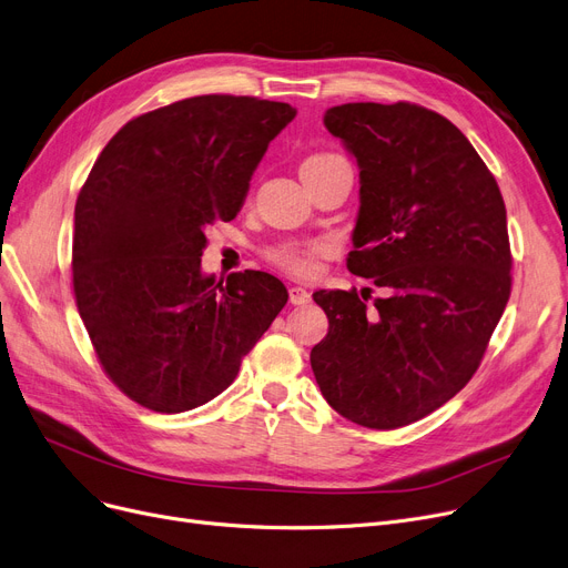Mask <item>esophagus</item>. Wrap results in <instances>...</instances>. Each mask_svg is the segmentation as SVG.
Instances as JSON below:
<instances>
[{
  "mask_svg": "<svg viewBox=\"0 0 568 568\" xmlns=\"http://www.w3.org/2000/svg\"><path fill=\"white\" fill-rule=\"evenodd\" d=\"M287 292H290V302H292L294 306H306V304H311V292H308V290H304V287H300V285H292Z\"/></svg>",
  "mask_w": 568,
  "mask_h": 568,
  "instance_id": "obj_1",
  "label": "esophagus"
}]
</instances>
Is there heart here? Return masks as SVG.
Here are the masks:
<instances>
[{"instance_id": "1", "label": "heart", "mask_w": 568, "mask_h": 568, "mask_svg": "<svg viewBox=\"0 0 568 568\" xmlns=\"http://www.w3.org/2000/svg\"><path fill=\"white\" fill-rule=\"evenodd\" d=\"M334 160V155H311L304 160L302 169H308V166H317V164H325ZM325 245L323 243H292V245H283V248H276L274 253H271V260H274V264H278L281 268L290 271V274L294 276H308L313 274L315 268V255L323 251Z\"/></svg>"}]
</instances>
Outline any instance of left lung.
I'll use <instances>...</instances> for the list:
<instances>
[{
	"instance_id": "left-lung-1",
	"label": "left lung",
	"mask_w": 568,
	"mask_h": 568,
	"mask_svg": "<svg viewBox=\"0 0 568 568\" xmlns=\"http://www.w3.org/2000/svg\"><path fill=\"white\" fill-rule=\"evenodd\" d=\"M325 128L359 166L351 274L317 290L329 332L311 351L327 404L368 429L429 415L471 381L510 297L506 206L476 148L425 106L341 104Z\"/></svg>"
}]
</instances>
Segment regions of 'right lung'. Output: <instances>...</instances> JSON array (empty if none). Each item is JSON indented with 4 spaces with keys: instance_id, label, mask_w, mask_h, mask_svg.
I'll list each match as a JSON object with an SVG mask.
<instances>
[{
    "instance_id": "1",
    "label": "right lung",
    "mask_w": 568,
    "mask_h": 568,
    "mask_svg": "<svg viewBox=\"0 0 568 568\" xmlns=\"http://www.w3.org/2000/svg\"><path fill=\"white\" fill-rule=\"evenodd\" d=\"M297 109L202 94L130 120L73 211V294L106 376L158 413L227 389L287 304L264 271L202 274L204 230L241 211L268 143Z\"/></svg>"
}]
</instances>
